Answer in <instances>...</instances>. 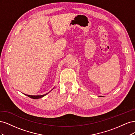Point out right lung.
Listing matches in <instances>:
<instances>
[{"label": "right lung", "mask_w": 135, "mask_h": 135, "mask_svg": "<svg viewBox=\"0 0 135 135\" xmlns=\"http://www.w3.org/2000/svg\"><path fill=\"white\" fill-rule=\"evenodd\" d=\"M49 93V92H48ZM47 93H46V94H44V95H38V96H32V95H26V94H25V95H26V96H27L28 97H30V98H31V99H40V98H42V97H43V96H46Z\"/></svg>", "instance_id": "1"}]
</instances>
